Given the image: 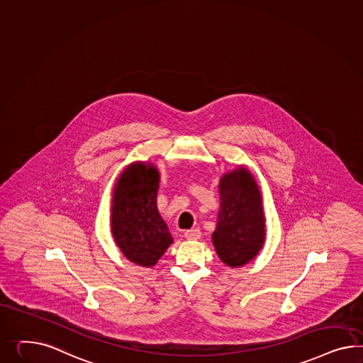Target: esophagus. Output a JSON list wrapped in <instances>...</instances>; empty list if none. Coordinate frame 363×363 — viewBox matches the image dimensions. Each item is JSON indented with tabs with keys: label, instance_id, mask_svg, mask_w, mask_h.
<instances>
[{
	"label": "esophagus",
	"instance_id": "esophagus-1",
	"mask_svg": "<svg viewBox=\"0 0 363 363\" xmlns=\"http://www.w3.org/2000/svg\"><path fill=\"white\" fill-rule=\"evenodd\" d=\"M201 231H199V228H193V230H187L186 233H185V238H186L187 240H198L199 238H201Z\"/></svg>",
	"mask_w": 363,
	"mask_h": 363
}]
</instances>
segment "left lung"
<instances>
[{
  "label": "left lung",
  "instance_id": "obj_1",
  "mask_svg": "<svg viewBox=\"0 0 363 363\" xmlns=\"http://www.w3.org/2000/svg\"><path fill=\"white\" fill-rule=\"evenodd\" d=\"M219 196L213 245L225 265L239 268L254 260L264 245L263 196L255 177L243 165L220 177Z\"/></svg>",
  "mask_w": 363,
  "mask_h": 363
}]
</instances>
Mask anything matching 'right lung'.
Returning a JSON list of instances; mask_svg holds the SVG:
<instances>
[{"mask_svg":"<svg viewBox=\"0 0 363 363\" xmlns=\"http://www.w3.org/2000/svg\"><path fill=\"white\" fill-rule=\"evenodd\" d=\"M160 172L152 162L136 161L118 174L112 191L111 233L129 262L156 265L173 238L157 208Z\"/></svg>","mask_w":363,"mask_h":363,"instance_id":"add662e5","label":"right lung"}]
</instances>
